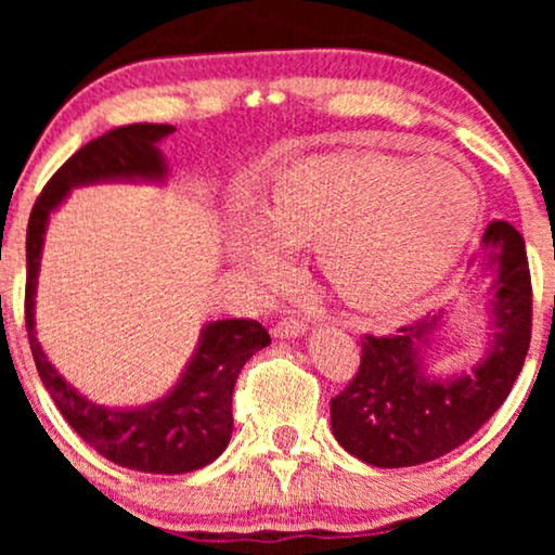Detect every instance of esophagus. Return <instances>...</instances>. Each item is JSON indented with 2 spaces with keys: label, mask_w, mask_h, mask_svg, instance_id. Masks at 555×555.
<instances>
[{
  "label": "esophagus",
  "mask_w": 555,
  "mask_h": 555,
  "mask_svg": "<svg viewBox=\"0 0 555 555\" xmlns=\"http://www.w3.org/2000/svg\"><path fill=\"white\" fill-rule=\"evenodd\" d=\"M272 336L275 338H300V336H306V323L280 321L275 328H272Z\"/></svg>",
  "instance_id": "1"
}]
</instances>
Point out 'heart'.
I'll return each instance as SVG.
<instances>
[{
    "mask_svg": "<svg viewBox=\"0 0 555 555\" xmlns=\"http://www.w3.org/2000/svg\"><path fill=\"white\" fill-rule=\"evenodd\" d=\"M477 217V186L452 162L416 166L361 154L308 158L285 171L234 230L232 255L278 285L291 245H313L318 270L346 306L397 321L447 275Z\"/></svg>",
    "mask_w": 555,
    "mask_h": 555,
    "instance_id": "b5f03b06",
    "label": "heart"
}]
</instances>
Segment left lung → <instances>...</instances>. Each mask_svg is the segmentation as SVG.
I'll list each match as a JSON object with an SVG mask.
<instances>
[{
    "instance_id": "8db88e82",
    "label": "left lung",
    "mask_w": 555,
    "mask_h": 555,
    "mask_svg": "<svg viewBox=\"0 0 555 555\" xmlns=\"http://www.w3.org/2000/svg\"><path fill=\"white\" fill-rule=\"evenodd\" d=\"M490 280L480 359L450 374L429 371L435 333L452 308L399 336L361 340V369L344 393L331 399V429L353 457L374 467H412L467 442L511 393L530 346V272L526 242L513 224L495 219L482 234V253L467 275V291Z\"/></svg>"
}]
</instances>
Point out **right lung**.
Returning a JSON list of instances; mask_svg holds the SVG:
<instances>
[{
  "mask_svg": "<svg viewBox=\"0 0 555 555\" xmlns=\"http://www.w3.org/2000/svg\"><path fill=\"white\" fill-rule=\"evenodd\" d=\"M177 128L164 124H133L113 128L86 143L60 166L37 196L27 224V291L25 321L35 366L44 389L67 424L120 467L151 475L194 473L215 462L230 444L232 391L245 363L270 346L268 331L257 321L204 323L192 359L164 397L141 406H105L80 393L52 366L35 331V298L40 278L44 232L50 217L78 186L90 184H169V164L162 141Z\"/></svg>",
  "mask_w": 555,
  "mask_h": 555,
  "instance_id": "obj_1",
  "label": "right lung"
}]
</instances>
